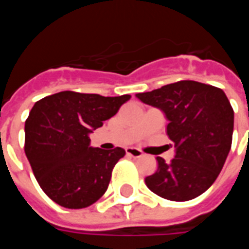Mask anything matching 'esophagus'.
<instances>
[{
	"mask_svg": "<svg viewBox=\"0 0 249 249\" xmlns=\"http://www.w3.org/2000/svg\"><path fill=\"white\" fill-rule=\"evenodd\" d=\"M125 152H126V155L130 157H135V159H139V157H142V152L140 151V149H137V148H126L125 149Z\"/></svg>",
	"mask_w": 249,
	"mask_h": 249,
	"instance_id": "34e87169",
	"label": "esophagus"
}]
</instances>
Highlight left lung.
<instances>
[{"instance_id":"left-lung-1","label":"left lung","mask_w":249,"mask_h":249,"mask_svg":"<svg viewBox=\"0 0 249 249\" xmlns=\"http://www.w3.org/2000/svg\"><path fill=\"white\" fill-rule=\"evenodd\" d=\"M142 103L161 109L176 155L145 178L146 187L172 201H188L208 189L223 169L232 145L233 109L220 88L191 80L139 93Z\"/></svg>"}]
</instances>
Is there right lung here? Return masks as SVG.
Returning a JSON list of instances; mask_svg holds the SVG:
<instances>
[{"instance_id": "obj_1", "label": "right lung", "mask_w": 249, "mask_h": 249, "mask_svg": "<svg viewBox=\"0 0 249 249\" xmlns=\"http://www.w3.org/2000/svg\"><path fill=\"white\" fill-rule=\"evenodd\" d=\"M129 94L65 90L41 98L25 121V153L41 189L64 208H87L108 189L123 148L89 146V133L113 117Z\"/></svg>"}]
</instances>
